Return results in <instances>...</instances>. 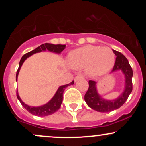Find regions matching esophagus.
I'll list each match as a JSON object with an SVG mask.
<instances>
[{
	"label": "esophagus",
	"mask_w": 146,
	"mask_h": 146,
	"mask_svg": "<svg viewBox=\"0 0 146 146\" xmlns=\"http://www.w3.org/2000/svg\"><path fill=\"white\" fill-rule=\"evenodd\" d=\"M84 76L83 75H76V76H75V81H78V80H81V79H84Z\"/></svg>",
	"instance_id": "obj_1"
}]
</instances>
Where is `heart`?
I'll return each instance as SVG.
<instances>
[{
  "label": "heart",
  "instance_id": "obj_1",
  "mask_svg": "<svg viewBox=\"0 0 146 146\" xmlns=\"http://www.w3.org/2000/svg\"><path fill=\"white\" fill-rule=\"evenodd\" d=\"M115 60V53L111 48L93 45L73 50L68 54V63L72 68L86 67L87 74L92 77L108 73L114 66Z\"/></svg>",
  "mask_w": 146,
  "mask_h": 146
}]
</instances>
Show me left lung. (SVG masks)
<instances>
[{
	"mask_svg": "<svg viewBox=\"0 0 146 146\" xmlns=\"http://www.w3.org/2000/svg\"><path fill=\"white\" fill-rule=\"evenodd\" d=\"M117 56L112 72L121 70L125 77V86L123 93L118 98L114 100H106L100 96L97 92L95 82L89 80L88 89L84 95V100L87 105L92 109L100 113H109L121 106L125 103L132 90V78L133 75L132 67L128 60L120 52L113 50Z\"/></svg>",
	"mask_w": 146,
	"mask_h": 146,
	"instance_id": "obj_1",
	"label": "left lung"
}]
</instances>
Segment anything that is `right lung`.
<instances>
[{
    "mask_svg": "<svg viewBox=\"0 0 146 146\" xmlns=\"http://www.w3.org/2000/svg\"><path fill=\"white\" fill-rule=\"evenodd\" d=\"M66 48V45L65 44H48V43H45L40 45V46L35 48L33 51L29 52V53H26L24 56L22 57L21 61L19 63V66L16 72V80L17 81L18 79V75L19 73L20 69L23 64V62H25V60L27 58H29V56H31V55H33V53H39L42 51H48L53 52V53H60L62 51H63L64 48ZM74 84V81H72L71 83L68 84L63 85L59 87L58 90H57L56 93L55 94L53 98L50 100L46 104L41 106L38 107H33V106H29L25 104L21 100V99L20 98L19 95L18 94V90H16V96L18 99L21 104L23 107L29 112V113L32 114L33 115H36V116H39V117H44V116H48V115H52L54 113H56V111H58L60 109V106H61V104L63 100V93L64 90L66 87L69 86V85H72Z\"/></svg>",
    "mask_w": 146,
    "mask_h": 146,
    "instance_id": "right-lung-1",
    "label": "right lung"
}]
</instances>
